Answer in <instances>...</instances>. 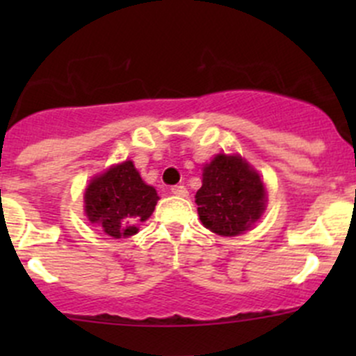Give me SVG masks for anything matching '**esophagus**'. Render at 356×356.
Wrapping results in <instances>:
<instances>
[{
	"label": "esophagus",
	"mask_w": 356,
	"mask_h": 356,
	"mask_svg": "<svg viewBox=\"0 0 356 356\" xmlns=\"http://www.w3.org/2000/svg\"><path fill=\"white\" fill-rule=\"evenodd\" d=\"M170 193L174 196H179V198H186V196H188V189H186L184 186H172Z\"/></svg>",
	"instance_id": "1"
}]
</instances>
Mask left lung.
<instances>
[{
	"instance_id": "1",
	"label": "left lung",
	"mask_w": 356,
	"mask_h": 356,
	"mask_svg": "<svg viewBox=\"0 0 356 356\" xmlns=\"http://www.w3.org/2000/svg\"><path fill=\"white\" fill-rule=\"evenodd\" d=\"M201 182L195 196L200 220L215 234H243L265 211L264 181L239 155L218 153L203 167Z\"/></svg>"
}]
</instances>
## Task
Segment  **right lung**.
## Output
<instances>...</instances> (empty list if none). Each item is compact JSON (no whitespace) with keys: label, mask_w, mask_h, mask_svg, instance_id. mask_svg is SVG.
<instances>
[{"label":"right lung","mask_w":356,"mask_h":356,"mask_svg":"<svg viewBox=\"0 0 356 356\" xmlns=\"http://www.w3.org/2000/svg\"><path fill=\"white\" fill-rule=\"evenodd\" d=\"M156 189L141 179L131 160L113 165L96 175L84 193V211L91 224L111 238H129L139 231L138 224L152 217Z\"/></svg>","instance_id":"1"}]
</instances>
